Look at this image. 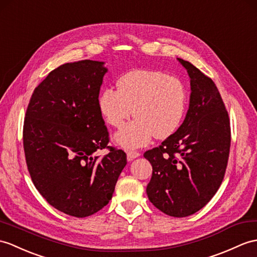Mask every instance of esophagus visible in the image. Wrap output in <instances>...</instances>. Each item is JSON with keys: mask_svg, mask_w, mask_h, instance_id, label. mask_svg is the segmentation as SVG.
Returning a JSON list of instances; mask_svg holds the SVG:
<instances>
[{"mask_svg": "<svg viewBox=\"0 0 257 257\" xmlns=\"http://www.w3.org/2000/svg\"><path fill=\"white\" fill-rule=\"evenodd\" d=\"M140 157V153L138 151H135V150H130L127 151V159L128 161H133L134 159Z\"/></svg>", "mask_w": 257, "mask_h": 257, "instance_id": "esophagus-1", "label": "esophagus"}]
</instances>
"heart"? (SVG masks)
<instances>
[{
	"mask_svg": "<svg viewBox=\"0 0 257 257\" xmlns=\"http://www.w3.org/2000/svg\"><path fill=\"white\" fill-rule=\"evenodd\" d=\"M118 88L101 91L98 104L101 114L112 127L119 146L135 149L146 146L153 136L159 139L174 134L187 107V89L181 79L162 71L134 70L121 75Z\"/></svg>",
	"mask_w": 257,
	"mask_h": 257,
	"instance_id": "b5f03b06",
	"label": "heart"
}]
</instances>
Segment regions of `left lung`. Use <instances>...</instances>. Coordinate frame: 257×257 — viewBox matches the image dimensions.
<instances>
[{"instance_id": "8db88e82", "label": "left lung", "mask_w": 257, "mask_h": 257, "mask_svg": "<svg viewBox=\"0 0 257 257\" xmlns=\"http://www.w3.org/2000/svg\"><path fill=\"white\" fill-rule=\"evenodd\" d=\"M190 77L189 108L174 134L143 154L152 165L147 194L159 210L187 217L217 193L230 153L228 111L214 82L192 63L177 59Z\"/></svg>"}]
</instances>
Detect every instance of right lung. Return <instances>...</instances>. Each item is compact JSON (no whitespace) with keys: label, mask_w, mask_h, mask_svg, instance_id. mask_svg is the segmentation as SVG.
<instances>
[{"label":"right lung","mask_w":257,"mask_h":257,"mask_svg":"<svg viewBox=\"0 0 257 257\" xmlns=\"http://www.w3.org/2000/svg\"><path fill=\"white\" fill-rule=\"evenodd\" d=\"M104 62L82 60L52 70L27 106L23 145L32 181L59 211L76 218L104 208L127 164L120 149L108 147L98 95ZM107 148L104 157L97 156Z\"/></svg>","instance_id":"1"}]
</instances>
